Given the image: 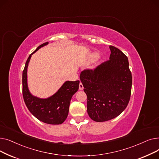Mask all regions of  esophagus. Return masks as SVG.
Here are the masks:
<instances>
[{"label":"esophagus","instance_id":"esophagus-1","mask_svg":"<svg viewBox=\"0 0 159 159\" xmlns=\"http://www.w3.org/2000/svg\"><path fill=\"white\" fill-rule=\"evenodd\" d=\"M83 89H84V86H83L82 82H80V84H79V89L80 90H82Z\"/></svg>","mask_w":159,"mask_h":159}]
</instances>
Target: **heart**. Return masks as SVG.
<instances>
[{"label":"heart","instance_id":"heart-1","mask_svg":"<svg viewBox=\"0 0 159 159\" xmlns=\"http://www.w3.org/2000/svg\"><path fill=\"white\" fill-rule=\"evenodd\" d=\"M98 56H99L98 53H93L91 54V58H93V59H95V58H97V57H98Z\"/></svg>","mask_w":159,"mask_h":159}]
</instances>
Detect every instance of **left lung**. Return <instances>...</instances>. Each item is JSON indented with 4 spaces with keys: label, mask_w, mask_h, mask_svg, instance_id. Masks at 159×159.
Instances as JSON below:
<instances>
[{
    "label": "left lung",
    "mask_w": 159,
    "mask_h": 159,
    "mask_svg": "<svg viewBox=\"0 0 159 159\" xmlns=\"http://www.w3.org/2000/svg\"><path fill=\"white\" fill-rule=\"evenodd\" d=\"M110 49V60L80 75L87 95L88 113L96 122L119 116L126 109L131 96L132 76L128 58L119 49L113 46Z\"/></svg>",
    "instance_id": "obj_1"
}]
</instances>
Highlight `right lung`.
Segmentation results:
<instances>
[{
	"instance_id": "add662e5",
	"label": "right lung",
	"mask_w": 159,
	"mask_h": 159,
	"mask_svg": "<svg viewBox=\"0 0 159 159\" xmlns=\"http://www.w3.org/2000/svg\"><path fill=\"white\" fill-rule=\"evenodd\" d=\"M48 44V42L39 46L27 59L22 72V95L28 109L37 119L49 124H61L68 116L71 97L78 91L80 81L65 82L54 95L47 98L32 95L28 87L27 70L31 55Z\"/></svg>"
}]
</instances>
